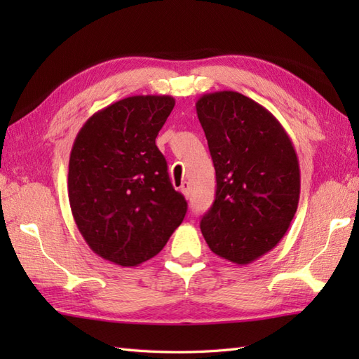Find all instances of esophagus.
Listing matches in <instances>:
<instances>
[{
    "mask_svg": "<svg viewBox=\"0 0 359 359\" xmlns=\"http://www.w3.org/2000/svg\"><path fill=\"white\" fill-rule=\"evenodd\" d=\"M180 191H182V194H184L185 197H189V184H188V182H182Z\"/></svg>",
    "mask_w": 359,
    "mask_h": 359,
    "instance_id": "1",
    "label": "esophagus"
}]
</instances>
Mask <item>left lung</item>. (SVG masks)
<instances>
[{
    "label": "left lung",
    "mask_w": 359,
    "mask_h": 359,
    "mask_svg": "<svg viewBox=\"0 0 359 359\" xmlns=\"http://www.w3.org/2000/svg\"><path fill=\"white\" fill-rule=\"evenodd\" d=\"M197 117L216 170V199L201 220L212 253L247 265L278 245L294 217L299 162L282 125L234 90L203 94Z\"/></svg>",
    "instance_id": "obj_1"
}]
</instances>
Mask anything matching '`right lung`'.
Segmentation results:
<instances>
[{
  "instance_id": "obj_1",
  "label": "right lung",
  "mask_w": 359,
  "mask_h": 359,
  "mask_svg": "<svg viewBox=\"0 0 359 359\" xmlns=\"http://www.w3.org/2000/svg\"><path fill=\"white\" fill-rule=\"evenodd\" d=\"M171 95H133L95 112L75 137L67 174L71 211L95 255L137 266L166 245L187 215L156 137Z\"/></svg>"
}]
</instances>
